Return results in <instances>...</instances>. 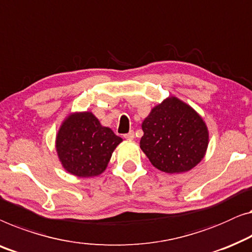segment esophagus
I'll return each instance as SVG.
<instances>
[{"mask_svg":"<svg viewBox=\"0 0 252 252\" xmlns=\"http://www.w3.org/2000/svg\"><path fill=\"white\" fill-rule=\"evenodd\" d=\"M124 137H125L126 140H134V137H135L134 132H133V130H130L129 133H127V134L124 135Z\"/></svg>","mask_w":252,"mask_h":252,"instance_id":"esophagus-1","label":"esophagus"}]
</instances>
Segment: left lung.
Wrapping results in <instances>:
<instances>
[{
    "mask_svg": "<svg viewBox=\"0 0 252 252\" xmlns=\"http://www.w3.org/2000/svg\"><path fill=\"white\" fill-rule=\"evenodd\" d=\"M140 148L157 169L187 173L205 158L209 130L203 118L174 95L155 105L142 123Z\"/></svg>",
    "mask_w": 252,
    "mask_h": 252,
    "instance_id": "1",
    "label": "left lung"
}]
</instances>
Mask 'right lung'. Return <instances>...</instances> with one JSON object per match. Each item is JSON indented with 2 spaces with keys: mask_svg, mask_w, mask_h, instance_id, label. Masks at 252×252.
<instances>
[{
  "mask_svg": "<svg viewBox=\"0 0 252 252\" xmlns=\"http://www.w3.org/2000/svg\"><path fill=\"white\" fill-rule=\"evenodd\" d=\"M122 142L111 128L101 125L93 112L75 111L58 129L56 151L67 173L87 178L107 169L112 152Z\"/></svg>",
  "mask_w": 252,
  "mask_h": 252,
  "instance_id": "1",
  "label": "right lung"
}]
</instances>
